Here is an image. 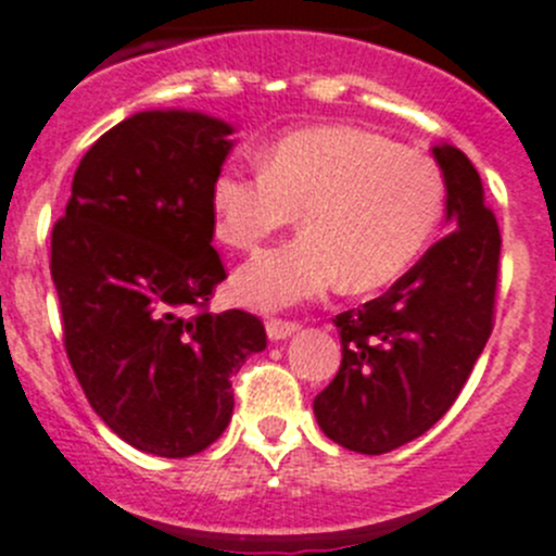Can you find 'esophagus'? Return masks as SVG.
Returning a JSON list of instances; mask_svg holds the SVG:
<instances>
[{
    "label": "esophagus",
    "mask_w": 556,
    "mask_h": 556,
    "mask_svg": "<svg viewBox=\"0 0 556 556\" xmlns=\"http://www.w3.org/2000/svg\"><path fill=\"white\" fill-rule=\"evenodd\" d=\"M300 330L298 323H289V319H267V336L273 341H283L289 336H294Z\"/></svg>",
    "instance_id": "34e87169"
}]
</instances>
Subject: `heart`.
<instances>
[{
	"mask_svg": "<svg viewBox=\"0 0 556 556\" xmlns=\"http://www.w3.org/2000/svg\"><path fill=\"white\" fill-rule=\"evenodd\" d=\"M208 198L233 251H256L303 212V233L233 275L239 303L275 312L341 283L371 292L396 281L435 233L446 187L435 162L389 137L312 126L275 142L264 167H220Z\"/></svg>",
	"mask_w": 556,
	"mask_h": 556,
	"instance_id": "1",
	"label": "heart"
}]
</instances>
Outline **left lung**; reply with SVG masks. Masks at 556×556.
<instances>
[{
	"instance_id": "obj_1",
	"label": "left lung",
	"mask_w": 556,
	"mask_h": 556,
	"mask_svg": "<svg viewBox=\"0 0 556 556\" xmlns=\"http://www.w3.org/2000/svg\"><path fill=\"white\" fill-rule=\"evenodd\" d=\"M455 231L380 298L333 319L341 366L314 400L330 441L386 455L425 435L466 386L493 330L502 233L477 167L455 146H432Z\"/></svg>"
}]
</instances>
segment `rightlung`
<instances>
[{"instance_id": "1", "label": "right lung", "mask_w": 556, "mask_h": 556, "mask_svg": "<svg viewBox=\"0 0 556 556\" xmlns=\"http://www.w3.org/2000/svg\"><path fill=\"white\" fill-rule=\"evenodd\" d=\"M226 121L149 110L112 126L74 173L52 231L65 353L106 427L135 450L190 457L233 414L231 375L267 348L262 319L212 314L226 267L212 248V178Z\"/></svg>"}]
</instances>
